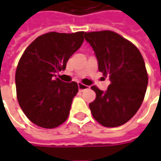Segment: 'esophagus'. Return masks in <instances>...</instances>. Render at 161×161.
<instances>
[{"label":"esophagus","mask_w":161,"mask_h":161,"mask_svg":"<svg viewBox=\"0 0 161 161\" xmlns=\"http://www.w3.org/2000/svg\"><path fill=\"white\" fill-rule=\"evenodd\" d=\"M78 86H79V90H80V91H83V90L89 89V86H87V85H84V84L80 83V82L78 84Z\"/></svg>","instance_id":"34e87169"}]
</instances>
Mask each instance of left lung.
Returning a JSON list of instances; mask_svg holds the SVG:
<instances>
[{"mask_svg": "<svg viewBox=\"0 0 161 161\" xmlns=\"http://www.w3.org/2000/svg\"><path fill=\"white\" fill-rule=\"evenodd\" d=\"M96 53L98 70L110 84L104 92L96 86V98L90 103L94 119L106 127H117L130 120L144 99L148 85L145 63L132 42L110 30L85 33Z\"/></svg>", "mask_w": 161, "mask_h": 161, "instance_id": "obj_1", "label": "left lung"}]
</instances>
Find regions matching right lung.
<instances>
[{
	"label": "right lung",
	"mask_w": 161,
	"mask_h": 161,
	"mask_svg": "<svg viewBox=\"0 0 161 161\" xmlns=\"http://www.w3.org/2000/svg\"><path fill=\"white\" fill-rule=\"evenodd\" d=\"M84 36L83 31L41 35L19 59L15 74L17 98L24 114L37 126L53 129L67 120L79 87L75 81L54 78V73L65 70Z\"/></svg>",
	"instance_id": "obj_1"
}]
</instances>
